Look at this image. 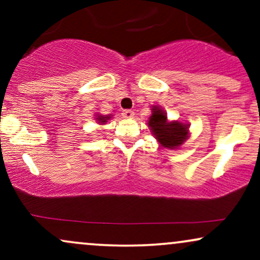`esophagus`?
<instances>
[{"label": "esophagus", "instance_id": "esophagus-1", "mask_svg": "<svg viewBox=\"0 0 260 260\" xmlns=\"http://www.w3.org/2000/svg\"><path fill=\"white\" fill-rule=\"evenodd\" d=\"M122 116H123L124 118H132L134 116V112L132 110H124V111L122 112Z\"/></svg>", "mask_w": 260, "mask_h": 260}]
</instances>
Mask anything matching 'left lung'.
<instances>
[{"label":"left lung","instance_id":"8db88e82","mask_svg":"<svg viewBox=\"0 0 260 260\" xmlns=\"http://www.w3.org/2000/svg\"><path fill=\"white\" fill-rule=\"evenodd\" d=\"M149 127L159 140L161 147L175 149L187 139L188 128L181 122H168L166 113L159 107H154L149 118Z\"/></svg>","mask_w":260,"mask_h":260}]
</instances>
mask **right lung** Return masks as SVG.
<instances>
[{"label":"right lung","mask_w":260,"mask_h":260,"mask_svg":"<svg viewBox=\"0 0 260 260\" xmlns=\"http://www.w3.org/2000/svg\"><path fill=\"white\" fill-rule=\"evenodd\" d=\"M109 118L110 116H106V117H104V116H99V117H98V121H100L101 123H105L106 120H109Z\"/></svg>","instance_id":"1"}]
</instances>
